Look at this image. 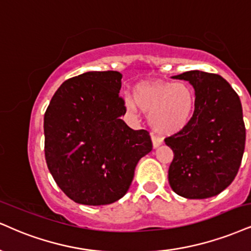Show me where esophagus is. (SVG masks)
Returning <instances> with one entry per match:
<instances>
[{"instance_id":"1","label":"esophagus","mask_w":251,"mask_h":251,"mask_svg":"<svg viewBox=\"0 0 251 251\" xmlns=\"http://www.w3.org/2000/svg\"><path fill=\"white\" fill-rule=\"evenodd\" d=\"M151 141H152V147H153V149H157V148L159 147V145H162V143H163V141L160 140V138H158V137H156V136H151Z\"/></svg>"}]
</instances>
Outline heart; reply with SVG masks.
I'll list each match as a JSON object with an SVG mask.
<instances>
[{
  "label": "heart",
  "instance_id": "obj_1",
  "mask_svg": "<svg viewBox=\"0 0 251 251\" xmlns=\"http://www.w3.org/2000/svg\"><path fill=\"white\" fill-rule=\"evenodd\" d=\"M125 103L130 113H136L137 107L149 113V125L156 132L172 135L188 125L196 106V97L187 83L163 82L137 86L134 100L126 98Z\"/></svg>",
  "mask_w": 251,
  "mask_h": 251
}]
</instances>
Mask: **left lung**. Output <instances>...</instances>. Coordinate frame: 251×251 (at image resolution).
<instances>
[{"label":"left lung","instance_id":"left-lung-1","mask_svg":"<svg viewBox=\"0 0 251 251\" xmlns=\"http://www.w3.org/2000/svg\"><path fill=\"white\" fill-rule=\"evenodd\" d=\"M172 78L191 83L196 106L188 125L165 138L175 153L169 169L170 186L186 199L218 196L236 177L244 152L240 98L218 74L194 70Z\"/></svg>","mask_w":251,"mask_h":251}]
</instances>
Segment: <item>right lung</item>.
I'll return each instance as SVG.
<instances>
[{
	"label": "right lung",
	"instance_id": "1",
	"mask_svg": "<svg viewBox=\"0 0 251 251\" xmlns=\"http://www.w3.org/2000/svg\"><path fill=\"white\" fill-rule=\"evenodd\" d=\"M122 74L91 71L61 83L44 115L45 159L60 190L81 205L113 203L128 192L149 132L121 116Z\"/></svg>",
	"mask_w": 251,
	"mask_h": 251
}]
</instances>
